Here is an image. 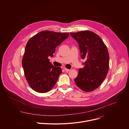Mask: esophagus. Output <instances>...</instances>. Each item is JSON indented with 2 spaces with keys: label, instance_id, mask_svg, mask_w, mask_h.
<instances>
[{
  "label": "esophagus",
  "instance_id": "esophagus-1",
  "mask_svg": "<svg viewBox=\"0 0 129 129\" xmlns=\"http://www.w3.org/2000/svg\"><path fill=\"white\" fill-rule=\"evenodd\" d=\"M64 70H65L66 72H68V71H70V69H67V68H64Z\"/></svg>",
  "mask_w": 129,
  "mask_h": 129
}]
</instances>
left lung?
Here are the masks:
<instances>
[{"mask_svg":"<svg viewBox=\"0 0 129 129\" xmlns=\"http://www.w3.org/2000/svg\"><path fill=\"white\" fill-rule=\"evenodd\" d=\"M70 35L78 42L81 58L86 60L84 68L79 69L75 82L85 92L93 91L104 81L109 70V55L107 46L92 31L70 33Z\"/></svg>","mask_w":129,"mask_h":129,"instance_id":"obj_1","label":"left lung"}]
</instances>
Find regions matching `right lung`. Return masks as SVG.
I'll use <instances>...</instances> for the list:
<instances>
[{
	"label": "right lung",
	"instance_id": "obj_1",
	"mask_svg": "<svg viewBox=\"0 0 129 129\" xmlns=\"http://www.w3.org/2000/svg\"><path fill=\"white\" fill-rule=\"evenodd\" d=\"M69 36L68 33L44 30L28 41L22 65L26 81L35 91L47 92L57 83L62 69L53 66L48 57L53 56L56 47Z\"/></svg>",
	"mask_w": 129,
	"mask_h": 129
}]
</instances>
